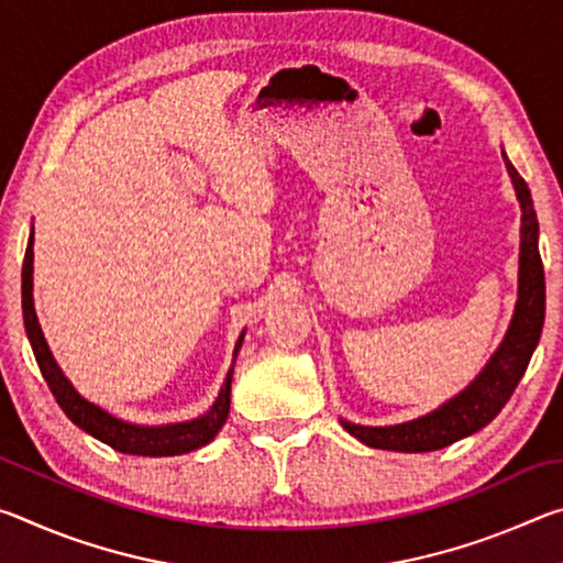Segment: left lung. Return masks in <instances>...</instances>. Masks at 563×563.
<instances>
[{
  "label": "left lung",
  "mask_w": 563,
  "mask_h": 563,
  "mask_svg": "<svg viewBox=\"0 0 563 563\" xmlns=\"http://www.w3.org/2000/svg\"><path fill=\"white\" fill-rule=\"evenodd\" d=\"M504 164H507L511 184L517 188V198L521 203L519 300L507 338H504L499 350L494 352L489 365L482 369V375L462 395H456L440 409H434L432 415L395 427H362L342 422V427L352 437H357L367 446L393 452H434L442 450V446H450L452 442L462 440V437H470L479 432L482 427H487L501 412V407L509 402L519 379L527 373L529 360L539 345L541 328H544L547 283L544 265H541L539 255V221L531 203L529 186L519 176V170L511 166L507 154H504Z\"/></svg>",
  "instance_id": "1"
}]
</instances>
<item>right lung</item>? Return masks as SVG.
<instances>
[{
    "label": "right lung",
    "mask_w": 563,
    "mask_h": 563,
    "mask_svg": "<svg viewBox=\"0 0 563 563\" xmlns=\"http://www.w3.org/2000/svg\"><path fill=\"white\" fill-rule=\"evenodd\" d=\"M32 245H34V228L30 233V243H26V253H24V263H22L24 328H26V335H30V342H32L36 365H40L46 385H49L52 395L56 397V402H59L66 417H69L74 424H79L84 432H89L91 437H97V440H101L103 444H109L111 450L123 452V454L174 456V454L194 452V450H198V446L211 442L218 434V430L225 424L228 409H231L233 369L228 373L221 395H218L216 405L211 407V412H206L198 419H190V422L166 424V427H139V424L121 422V419L111 417L109 412H103L101 407L87 402V399L76 393V389L69 385V379L62 375L59 365L54 362L49 347H46V340L42 335L40 320H36L34 300H32V261H34ZM241 342H243V335L238 338L233 355H238V350H241Z\"/></svg>",
    "instance_id": "obj_1"
}]
</instances>
